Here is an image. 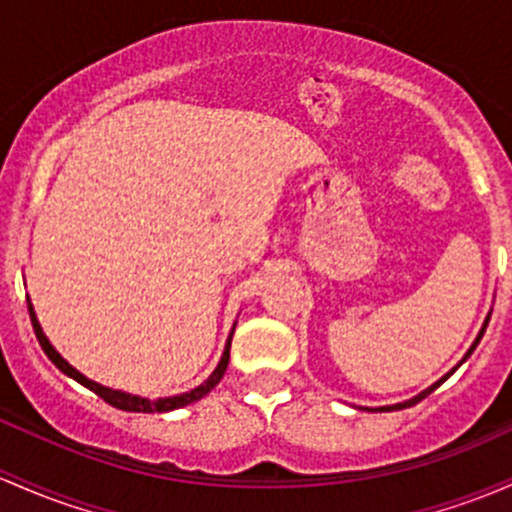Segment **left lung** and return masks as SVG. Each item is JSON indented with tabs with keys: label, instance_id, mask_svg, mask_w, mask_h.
<instances>
[{
	"label": "left lung",
	"instance_id": "8db88e82",
	"mask_svg": "<svg viewBox=\"0 0 512 512\" xmlns=\"http://www.w3.org/2000/svg\"><path fill=\"white\" fill-rule=\"evenodd\" d=\"M488 320H491V313H488V316H486V320H484V328H481V333H479V335H476L474 345H471V347H469V352H466V355H464V359H462V362H459V364H457V367H462V364L466 362V357H469V355H471V352H474V350H476V345H479V342H481V338H484V333H486V325H488ZM457 367H454V369H452V372H449V374H454V372H457ZM449 374H445V376H442V379H440V381H435V384H432V386H428V389H425L423 393H418V396H415V398H411V401H403V403H396V406H384V408H374V411H401V408H411V406H415V403H420V401H423V398H425V396H430V393H432V391H435V389H437V386H440V384H442V381H447V376H449ZM369 411H372V408H369Z\"/></svg>",
	"mask_w": 512,
	"mask_h": 512
}]
</instances>
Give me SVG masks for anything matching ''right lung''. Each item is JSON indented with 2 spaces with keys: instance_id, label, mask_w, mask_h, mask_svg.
<instances>
[{
  "instance_id": "add662e5",
  "label": "right lung",
  "mask_w": 512,
  "mask_h": 512,
  "mask_svg": "<svg viewBox=\"0 0 512 512\" xmlns=\"http://www.w3.org/2000/svg\"><path fill=\"white\" fill-rule=\"evenodd\" d=\"M28 313H31V323H33V330H36V338L41 342L43 352H46L50 362L55 364V367L60 369V372L70 376V379H75L77 384L87 386L89 391L97 393L99 398H104L109 406L119 408V411H131V413H167V411H174V408H182V406H189V403L199 401V398H204L206 393H209L213 386L218 384V381L223 379V374H226V367H228V359H230V340H233V333H230V338L226 342V350H223V357L221 362H218V367L213 369V374L209 379L204 381L201 386H196V389L187 391V393H179V396H170V398H157V401H150V398H140V396H133V393H126V391H116V389H109V386H101L97 381L87 379V376L77 372L75 367H72L70 362H65L63 357H60V352L55 350L53 345H50V340L46 338V333H43L41 323H38L36 318V311H33L31 301H28ZM235 330V328H233Z\"/></svg>"
}]
</instances>
